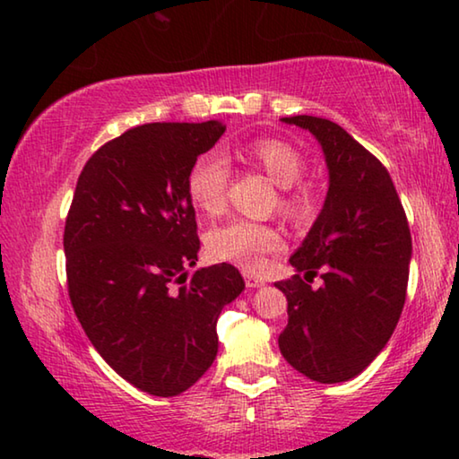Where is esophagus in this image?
Masks as SVG:
<instances>
[{
    "instance_id": "obj_1",
    "label": "esophagus",
    "mask_w": 459,
    "mask_h": 459,
    "mask_svg": "<svg viewBox=\"0 0 459 459\" xmlns=\"http://www.w3.org/2000/svg\"><path fill=\"white\" fill-rule=\"evenodd\" d=\"M264 283H265V281L255 278V275L245 273V286H247V288H259V286H264Z\"/></svg>"
}]
</instances>
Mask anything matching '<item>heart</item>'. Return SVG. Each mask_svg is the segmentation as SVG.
<instances>
[{"mask_svg":"<svg viewBox=\"0 0 459 459\" xmlns=\"http://www.w3.org/2000/svg\"><path fill=\"white\" fill-rule=\"evenodd\" d=\"M241 161L257 167L280 186L278 210L292 222H304L315 212L316 190L300 179L307 159L292 143L278 136H259L237 151ZM229 165L218 152H204L187 171L186 187L192 204L204 214H218L227 206ZM283 245L281 230L267 222L235 218L208 232V249L216 259L232 261L255 272L264 267L269 253Z\"/></svg>","mask_w":459,"mask_h":459,"instance_id":"1","label":"heart"}]
</instances>
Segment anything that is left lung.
Returning a JSON list of instances; mask_svg holds the SVG:
<instances>
[{"label":"left lung","instance_id":"obj_1","mask_svg":"<svg viewBox=\"0 0 459 459\" xmlns=\"http://www.w3.org/2000/svg\"><path fill=\"white\" fill-rule=\"evenodd\" d=\"M281 120L318 138L331 184L316 222L290 257L304 278L275 283L288 298L280 351L310 380L345 382L376 359L403 315L409 221L386 167L347 130L316 116ZM316 274L324 286L315 290Z\"/></svg>","mask_w":459,"mask_h":459}]
</instances>
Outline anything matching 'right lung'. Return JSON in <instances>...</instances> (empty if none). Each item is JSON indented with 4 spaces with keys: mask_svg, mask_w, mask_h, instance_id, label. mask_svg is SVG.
<instances>
[{
    "mask_svg": "<svg viewBox=\"0 0 459 459\" xmlns=\"http://www.w3.org/2000/svg\"><path fill=\"white\" fill-rule=\"evenodd\" d=\"M224 126L151 122L87 159L65 221L67 290L87 339L116 374L178 396L212 366L221 310L243 292L237 267L187 273L200 251L186 179Z\"/></svg>",
    "mask_w": 459,
    "mask_h": 459,
    "instance_id": "add662e5",
    "label": "right lung"
}]
</instances>
